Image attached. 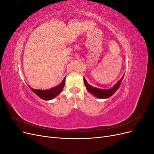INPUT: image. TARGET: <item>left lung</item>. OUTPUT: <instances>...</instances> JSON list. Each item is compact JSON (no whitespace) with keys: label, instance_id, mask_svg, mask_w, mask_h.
Listing matches in <instances>:
<instances>
[{"label":"left lung","instance_id":"obj_1","mask_svg":"<svg viewBox=\"0 0 154 154\" xmlns=\"http://www.w3.org/2000/svg\"><path fill=\"white\" fill-rule=\"evenodd\" d=\"M123 77H124V76L112 88H110V89H108V90L100 89V88H96V87H94L90 85L87 82L85 78H83V81H84L85 85L86 87V88L87 89V91L90 93H91L92 94L96 96L97 97H99V98H108V97H109L112 95H113L116 92V91L118 89L120 85H121V83H122Z\"/></svg>","mask_w":154,"mask_h":154}]
</instances>
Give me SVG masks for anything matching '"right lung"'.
<instances>
[{
	"label": "right lung",
	"instance_id": "1",
	"mask_svg": "<svg viewBox=\"0 0 154 154\" xmlns=\"http://www.w3.org/2000/svg\"><path fill=\"white\" fill-rule=\"evenodd\" d=\"M65 85V78L57 87H55L53 88H51L49 90H38V89H34L30 87L31 91H32L35 94H36L41 99L44 100H49L54 98L57 96H58L60 92L63 90V88Z\"/></svg>",
	"mask_w": 154,
	"mask_h": 154
}]
</instances>
